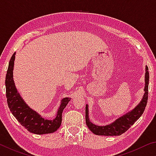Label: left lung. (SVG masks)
Listing matches in <instances>:
<instances>
[{
	"label": "left lung",
	"mask_w": 156,
	"mask_h": 156,
	"mask_svg": "<svg viewBox=\"0 0 156 156\" xmlns=\"http://www.w3.org/2000/svg\"><path fill=\"white\" fill-rule=\"evenodd\" d=\"M149 68L146 67V73H145V86H144V94L141 100L140 103L138 106L134 108L131 112L126 113L120 118H118L114 122L106 126H97L94 125L90 122L89 119L88 114V106L86 105L85 108V120L86 125L90 131L93 132L94 134L98 136H120L126 132L128 129L133 125L137 120L142 115L145 107L147 106L148 100V88H149Z\"/></svg>",
	"instance_id": "8db88e82"
}]
</instances>
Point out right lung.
<instances>
[{"mask_svg":"<svg viewBox=\"0 0 156 156\" xmlns=\"http://www.w3.org/2000/svg\"><path fill=\"white\" fill-rule=\"evenodd\" d=\"M15 54L16 53L10 58L5 78L7 101L10 112L20 125L31 133L35 134L54 133L61 125L62 111L70 101L71 98H65L62 100L56 117L53 120H44L36 112L30 109L18 93L13 80Z\"/></svg>","mask_w":156,"mask_h":156,"instance_id":"right-lung-1","label":"right lung"}]
</instances>
